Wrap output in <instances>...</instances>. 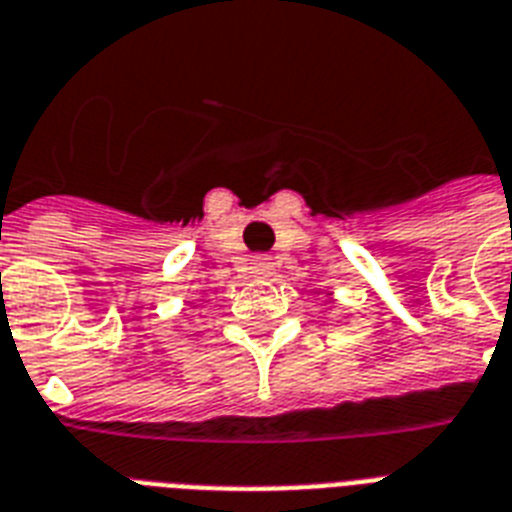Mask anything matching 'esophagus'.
Returning a JSON list of instances; mask_svg holds the SVG:
<instances>
[{
	"label": "esophagus",
	"mask_w": 512,
	"mask_h": 512,
	"mask_svg": "<svg viewBox=\"0 0 512 512\" xmlns=\"http://www.w3.org/2000/svg\"><path fill=\"white\" fill-rule=\"evenodd\" d=\"M249 271L255 273V276H260V279H263V276H271V273H273V260L268 255H257L255 260L249 263Z\"/></svg>",
	"instance_id": "1"
}]
</instances>
